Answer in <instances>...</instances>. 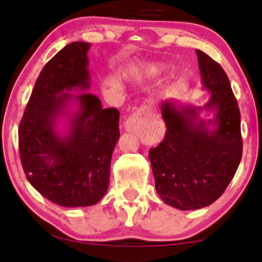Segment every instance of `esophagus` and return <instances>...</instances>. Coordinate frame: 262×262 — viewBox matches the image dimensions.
Segmentation results:
<instances>
[{
  "label": "esophagus",
  "mask_w": 262,
  "mask_h": 262,
  "mask_svg": "<svg viewBox=\"0 0 262 262\" xmlns=\"http://www.w3.org/2000/svg\"><path fill=\"white\" fill-rule=\"evenodd\" d=\"M151 115H152L151 107L145 106L144 104V106L139 107L138 110L127 119L126 123H125V128H126V131L128 132H136L137 131V128H141L143 126L144 121L147 120V119L151 118Z\"/></svg>",
  "instance_id": "obj_1"
}]
</instances>
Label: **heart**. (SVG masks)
I'll use <instances>...</instances> for the list:
<instances>
[{
	"instance_id": "heart-1",
	"label": "heart",
	"mask_w": 262,
	"mask_h": 262,
	"mask_svg": "<svg viewBox=\"0 0 262 262\" xmlns=\"http://www.w3.org/2000/svg\"><path fill=\"white\" fill-rule=\"evenodd\" d=\"M143 71L151 74H159L165 71V66L161 63H148L143 67Z\"/></svg>"
}]
</instances>
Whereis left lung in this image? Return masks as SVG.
I'll list each match as a JSON object with an SVG mask.
<instances>
[{
	"instance_id": "left-lung-1",
	"label": "left lung",
	"mask_w": 262,
	"mask_h": 262,
	"mask_svg": "<svg viewBox=\"0 0 262 262\" xmlns=\"http://www.w3.org/2000/svg\"><path fill=\"white\" fill-rule=\"evenodd\" d=\"M203 106L167 98L160 103L166 124L164 141L150 148L155 189L166 205L181 210L200 209L216 201L232 181L242 159L241 114L225 71L196 50ZM203 110L213 118L203 119Z\"/></svg>"
}]
</instances>
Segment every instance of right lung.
Masks as SVG:
<instances>
[{"mask_svg": "<svg viewBox=\"0 0 262 262\" xmlns=\"http://www.w3.org/2000/svg\"><path fill=\"white\" fill-rule=\"evenodd\" d=\"M90 47L80 40L70 43L47 62L19 126L27 181L49 201L67 208L94 206L103 198L120 137L119 111L104 110L96 95L86 93Z\"/></svg>", "mask_w": 262, "mask_h": 262, "instance_id": "obj_1", "label": "right lung"}]
</instances>
